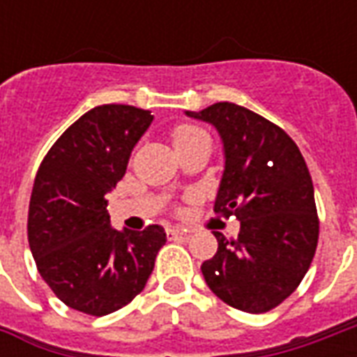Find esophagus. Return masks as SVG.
<instances>
[{"instance_id": "34e87169", "label": "esophagus", "mask_w": 357, "mask_h": 357, "mask_svg": "<svg viewBox=\"0 0 357 357\" xmlns=\"http://www.w3.org/2000/svg\"><path fill=\"white\" fill-rule=\"evenodd\" d=\"M166 235H168V239H181V237H187L185 229H179V227H170V229H166Z\"/></svg>"}]
</instances>
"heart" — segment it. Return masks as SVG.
<instances>
[{
    "mask_svg": "<svg viewBox=\"0 0 357 357\" xmlns=\"http://www.w3.org/2000/svg\"><path fill=\"white\" fill-rule=\"evenodd\" d=\"M204 133L201 128H195V126H178L174 132H172V141L174 145H179V143H185V141L193 139L197 135Z\"/></svg>",
    "mask_w": 357,
    "mask_h": 357,
    "instance_id": "1",
    "label": "heart"
}]
</instances>
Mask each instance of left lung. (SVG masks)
<instances>
[{
	"instance_id": "1",
	"label": "left lung",
	"mask_w": 357,
	"mask_h": 357,
	"mask_svg": "<svg viewBox=\"0 0 357 357\" xmlns=\"http://www.w3.org/2000/svg\"><path fill=\"white\" fill-rule=\"evenodd\" d=\"M187 116L208 122L224 143V174L214 212L241 222L239 237L220 231L218 252L201 266L225 304L264 314L291 296L314 260L319 220L306 160L287 133L235 102H214Z\"/></svg>"
}]
</instances>
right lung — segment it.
Here are the masks:
<instances>
[{
  "instance_id": "add662e5",
  "label": "right lung",
  "mask_w": 357,
  "mask_h": 357,
  "mask_svg": "<svg viewBox=\"0 0 357 357\" xmlns=\"http://www.w3.org/2000/svg\"><path fill=\"white\" fill-rule=\"evenodd\" d=\"M151 122V110L95 107L55 141L36 174L28 243L43 281L73 310L107 315L130 304L166 243L160 225L114 229L105 199Z\"/></svg>"
}]
</instances>
